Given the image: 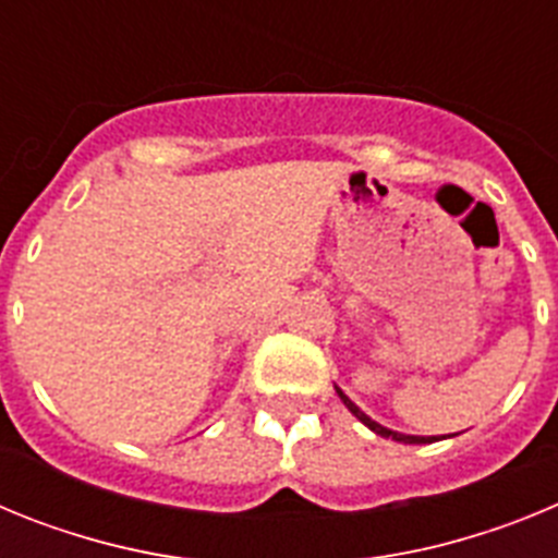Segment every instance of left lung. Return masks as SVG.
<instances>
[{
  "instance_id": "obj_1",
  "label": "left lung",
  "mask_w": 558,
  "mask_h": 558,
  "mask_svg": "<svg viewBox=\"0 0 558 558\" xmlns=\"http://www.w3.org/2000/svg\"><path fill=\"white\" fill-rule=\"evenodd\" d=\"M335 391H338V397L343 399V405L349 408V411L354 413V416L360 418V422H363V425L368 427V430H374L377 433V436H383V438H393V441H402V445H430V441H436V436H405V433H397V430H388V427H383L379 425V422H374V418H368L366 413L360 411L357 405H354L352 399L347 397V393L340 391L338 386H335Z\"/></svg>"
}]
</instances>
